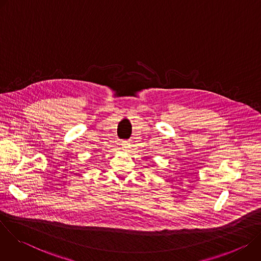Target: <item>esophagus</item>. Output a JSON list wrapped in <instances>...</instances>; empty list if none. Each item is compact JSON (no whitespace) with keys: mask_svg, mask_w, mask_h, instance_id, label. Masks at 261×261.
Returning <instances> with one entry per match:
<instances>
[{"mask_svg":"<svg viewBox=\"0 0 261 261\" xmlns=\"http://www.w3.org/2000/svg\"><path fill=\"white\" fill-rule=\"evenodd\" d=\"M122 147H123V148H126V150H127V148H129V147H130V142H129V140H123V141H122Z\"/></svg>","mask_w":261,"mask_h":261,"instance_id":"obj_1","label":"esophagus"}]
</instances>
